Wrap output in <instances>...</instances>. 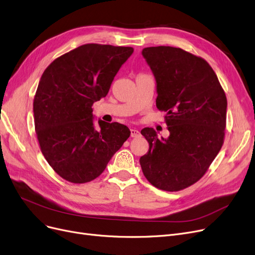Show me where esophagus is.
I'll return each instance as SVG.
<instances>
[{
    "label": "esophagus",
    "instance_id": "34e87169",
    "mask_svg": "<svg viewBox=\"0 0 255 255\" xmlns=\"http://www.w3.org/2000/svg\"><path fill=\"white\" fill-rule=\"evenodd\" d=\"M130 135H131V137H139L140 132L136 129H130Z\"/></svg>",
    "mask_w": 255,
    "mask_h": 255
}]
</instances>
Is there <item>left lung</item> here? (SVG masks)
Segmentation results:
<instances>
[{
	"mask_svg": "<svg viewBox=\"0 0 255 255\" xmlns=\"http://www.w3.org/2000/svg\"><path fill=\"white\" fill-rule=\"evenodd\" d=\"M141 53L156 79V107L165 113L170 135L158 138L149 127L140 131L149 142L140 167L157 189L181 191L202 178L223 146L226 95L202 57L165 46Z\"/></svg>",
	"mask_w": 255,
	"mask_h": 255,
	"instance_id": "obj_1",
	"label": "left lung"
}]
</instances>
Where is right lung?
I'll list each match as a JSON object with an SVG mask.
<instances>
[{"label": "right lung", "mask_w": 255, "mask_h": 255, "mask_svg": "<svg viewBox=\"0 0 255 255\" xmlns=\"http://www.w3.org/2000/svg\"><path fill=\"white\" fill-rule=\"evenodd\" d=\"M131 47L86 43L55 59L43 72L33 101L41 153L61 178L90 182L100 176L130 136L123 124L99 121L93 104L106 97Z\"/></svg>", "instance_id": "1"}]
</instances>
